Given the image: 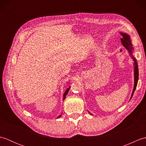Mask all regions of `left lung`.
<instances>
[{
  "label": "left lung",
  "mask_w": 146,
  "mask_h": 146,
  "mask_svg": "<svg viewBox=\"0 0 146 146\" xmlns=\"http://www.w3.org/2000/svg\"><path fill=\"white\" fill-rule=\"evenodd\" d=\"M120 35L122 36V38H121V42H122V44L123 46L127 49L129 51L130 55L131 56V57L132 58L133 60H134V89H133V92L132 94L131 98L132 97L133 95H134V93L136 89V86H137V82H138V79H139V69H138V64H137V62L136 59L134 58V56L132 55V51L134 50V48L132 47V44L131 42V39H130V37L128 35H127L125 33H120Z\"/></svg>",
  "instance_id": "1"
}]
</instances>
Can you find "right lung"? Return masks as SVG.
Here are the masks:
<instances>
[{
    "mask_svg": "<svg viewBox=\"0 0 146 146\" xmlns=\"http://www.w3.org/2000/svg\"><path fill=\"white\" fill-rule=\"evenodd\" d=\"M70 86L68 88H67V90L66 91H65V92H64V95H63V100H64L65 99V98H66V95H67V94H68V91H69V90H70ZM61 117V115L60 116H58L57 118H58V117Z\"/></svg>",
    "mask_w": 146,
    "mask_h": 146,
    "instance_id": "add662e5",
    "label": "right lung"
}]
</instances>
